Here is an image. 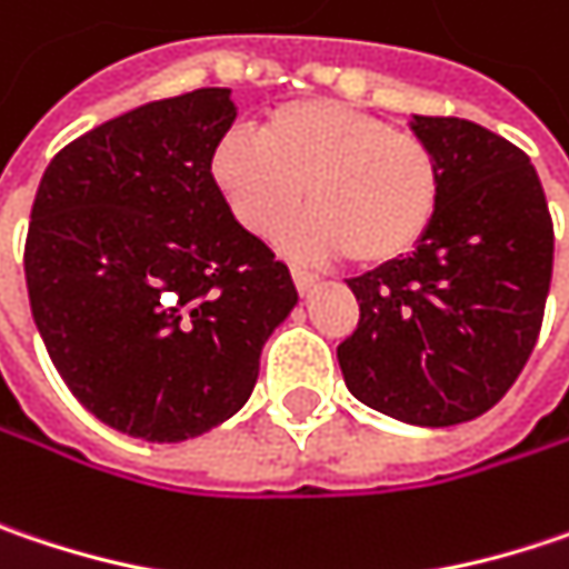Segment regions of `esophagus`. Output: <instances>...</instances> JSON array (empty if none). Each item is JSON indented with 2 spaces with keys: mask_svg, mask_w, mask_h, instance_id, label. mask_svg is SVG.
<instances>
[{
  "mask_svg": "<svg viewBox=\"0 0 569 569\" xmlns=\"http://www.w3.org/2000/svg\"><path fill=\"white\" fill-rule=\"evenodd\" d=\"M291 278H295V284H298L301 295L320 284V274H313V271H307V268H291Z\"/></svg>",
  "mask_w": 569,
  "mask_h": 569,
  "instance_id": "1",
  "label": "esophagus"
}]
</instances>
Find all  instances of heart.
<instances>
[{"label":"heart","mask_w":569,"mask_h":569,"mask_svg":"<svg viewBox=\"0 0 569 569\" xmlns=\"http://www.w3.org/2000/svg\"><path fill=\"white\" fill-rule=\"evenodd\" d=\"M210 178L252 236H274L305 203L284 246L305 259L349 256L388 264L408 256L437 217L440 164L425 139L337 100H295L264 116L259 139L226 132Z\"/></svg>","instance_id":"1"}]
</instances>
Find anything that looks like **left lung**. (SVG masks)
I'll use <instances>...</instances> for the list:
<instances>
[{
  "mask_svg": "<svg viewBox=\"0 0 569 569\" xmlns=\"http://www.w3.org/2000/svg\"><path fill=\"white\" fill-rule=\"evenodd\" d=\"M440 164V207L408 259L349 278L359 327L337 346L346 388L418 427L486 415L538 343L553 223L531 158L453 116H411Z\"/></svg>",
  "mask_w": 569,
  "mask_h": 569,
  "instance_id": "8db88e82",
  "label": "left lung"
}]
</instances>
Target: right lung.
Returning <instances> with one entry per match:
<instances>
[{
    "instance_id": "right-lung-1",
    "label": "right lung",
    "mask_w": 569,
    "mask_h": 569,
    "mask_svg": "<svg viewBox=\"0 0 569 569\" xmlns=\"http://www.w3.org/2000/svg\"><path fill=\"white\" fill-rule=\"evenodd\" d=\"M232 119L223 87L139 106L58 151L34 193L24 281L51 362L102 425L151 443L229 421L298 305L210 178Z\"/></svg>"
}]
</instances>
